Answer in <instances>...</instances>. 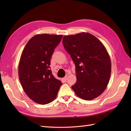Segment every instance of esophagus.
Instances as JSON below:
<instances>
[{
    "label": "esophagus",
    "instance_id": "obj_1",
    "mask_svg": "<svg viewBox=\"0 0 131 131\" xmlns=\"http://www.w3.org/2000/svg\"><path fill=\"white\" fill-rule=\"evenodd\" d=\"M67 78H68V77L67 76H66V77H65L63 78L62 79V80H63V81H65V82H66V80H67Z\"/></svg>",
    "mask_w": 131,
    "mask_h": 131
}]
</instances>
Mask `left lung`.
<instances>
[{
  "label": "left lung",
  "mask_w": 131,
  "mask_h": 131,
  "mask_svg": "<svg viewBox=\"0 0 131 131\" xmlns=\"http://www.w3.org/2000/svg\"><path fill=\"white\" fill-rule=\"evenodd\" d=\"M62 43L75 65L77 80L71 87L74 92L88 101L99 97L106 88L112 71L104 44L88 32L64 36Z\"/></svg>",
  "instance_id": "obj_1"
}]
</instances>
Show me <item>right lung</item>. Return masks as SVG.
Returning <instances> with one entry per match:
<instances>
[{"label":"right lung","mask_w":131,"mask_h":131,"mask_svg":"<svg viewBox=\"0 0 131 131\" xmlns=\"http://www.w3.org/2000/svg\"><path fill=\"white\" fill-rule=\"evenodd\" d=\"M62 35L41 34L32 37L25 47L18 65V77L25 92L35 102L46 105L56 98L62 85L50 70L51 58Z\"/></svg>","instance_id":"right-lung-1"}]
</instances>
